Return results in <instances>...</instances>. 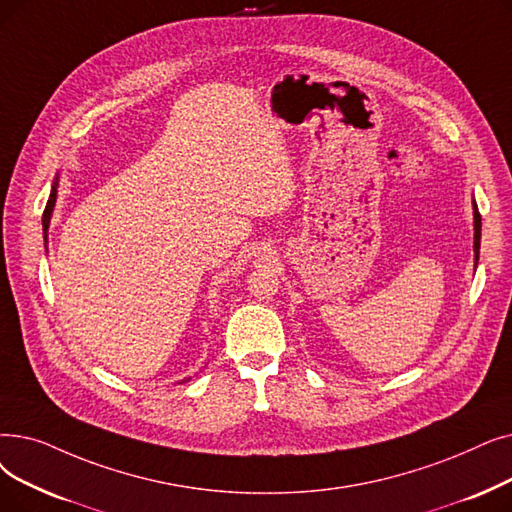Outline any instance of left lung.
Instances as JSON below:
<instances>
[{"instance_id": "8db88e82", "label": "left lung", "mask_w": 512, "mask_h": 512, "mask_svg": "<svg viewBox=\"0 0 512 512\" xmlns=\"http://www.w3.org/2000/svg\"><path fill=\"white\" fill-rule=\"evenodd\" d=\"M479 244H481V215L475 205V261L479 259Z\"/></svg>"}]
</instances>
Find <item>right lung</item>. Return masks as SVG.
I'll use <instances>...</instances> for the list:
<instances>
[{"label":"right lung","mask_w":512,"mask_h":512,"mask_svg":"<svg viewBox=\"0 0 512 512\" xmlns=\"http://www.w3.org/2000/svg\"><path fill=\"white\" fill-rule=\"evenodd\" d=\"M54 203H56V184L52 186V192H50V198H48V205H46V209H43V232H48L50 217H52V211H54Z\"/></svg>","instance_id":"obj_1"}]
</instances>
